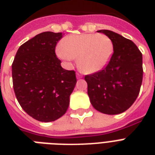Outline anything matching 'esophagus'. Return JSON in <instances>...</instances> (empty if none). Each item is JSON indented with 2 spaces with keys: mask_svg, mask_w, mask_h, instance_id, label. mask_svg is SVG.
<instances>
[{
  "mask_svg": "<svg viewBox=\"0 0 155 155\" xmlns=\"http://www.w3.org/2000/svg\"><path fill=\"white\" fill-rule=\"evenodd\" d=\"M82 77H83L82 75H80V74H79V73H77V74H76V78H77V79H81Z\"/></svg>",
  "mask_w": 155,
  "mask_h": 155,
  "instance_id": "obj_1",
  "label": "esophagus"
}]
</instances>
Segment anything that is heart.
Wrapping results in <instances>:
<instances>
[{
    "label": "heart",
    "mask_w": 155,
    "mask_h": 155,
    "mask_svg": "<svg viewBox=\"0 0 155 155\" xmlns=\"http://www.w3.org/2000/svg\"><path fill=\"white\" fill-rule=\"evenodd\" d=\"M56 53L67 62L77 58V67L80 71L93 74L109 63L114 53V45L104 34H72L62 39Z\"/></svg>",
    "instance_id": "obj_1"
}]
</instances>
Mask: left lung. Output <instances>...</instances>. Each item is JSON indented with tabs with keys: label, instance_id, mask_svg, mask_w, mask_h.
Returning <instances> with one entry per match:
<instances>
[{
	"label": "left lung",
	"instance_id": "left-lung-1",
	"mask_svg": "<svg viewBox=\"0 0 155 155\" xmlns=\"http://www.w3.org/2000/svg\"><path fill=\"white\" fill-rule=\"evenodd\" d=\"M113 42L114 53L103 69L85 75L91 104L98 111L118 114L132 106L142 83V54L133 41L109 30H99Z\"/></svg>",
	"mask_w": 155,
	"mask_h": 155
}]
</instances>
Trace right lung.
<instances>
[{
  "label": "right lung",
  "mask_w": 155,
  "mask_h": 155,
  "mask_svg": "<svg viewBox=\"0 0 155 155\" xmlns=\"http://www.w3.org/2000/svg\"><path fill=\"white\" fill-rule=\"evenodd\" d=\"M62 33L45 31L20 46L12 64L15 96L23 110L41 122H52L67 112L76 77L61 67L55 54Z\"/></svg>",
  "instance_id": "right-lung-1"
}]
</instances>
